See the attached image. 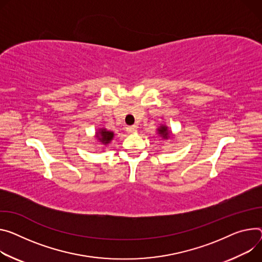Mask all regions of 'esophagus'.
I'll return each instance as SVG.
<instances>
[{"mask_svg": "<svg viewBox=\"0 0 262 262\" xmlns=\"http://www.w3.org/2000/svg\"><path fill=\"white\" fill-rule=\"evenodd\" d=\"M137 128H138L137 125H129L126 127V130L128 133H135V132H137Z\"/></svg>", "mask_w": 262, "mask_h": 262, "instance_id": "obj_1", "label": "esophagus"}]
</instances>
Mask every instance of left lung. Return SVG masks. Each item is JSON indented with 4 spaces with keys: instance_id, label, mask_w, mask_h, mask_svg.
<instances>
[{
    "instance_id": "left-lung-1",
    "label": "left lung",
    "mask_w": 262,
    "mask_h": 262,
    "mask_svg": "<svg viewBox=\"0 0 262 262\" xmlns=\"http://www.w3.org/2000/svg\"><path fill=\"white\" fill-rule=\"evenodd\" d=\"M158 130H159V134H160L164 139H167V135H168V133H167V127H166V126H161Z\"/></svg>"
}]
</instances>
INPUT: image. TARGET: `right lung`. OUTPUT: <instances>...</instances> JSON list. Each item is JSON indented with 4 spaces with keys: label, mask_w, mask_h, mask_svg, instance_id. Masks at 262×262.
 I'll list each match as a JSON object with an SVG mask.
<instances>
[{
    "label": "right lung",
    "mask_w": 262,
    "mask_h": 262,
    "mask_svg": "<svg viewBox=\"0 0 262 262\" xmlns=\"http://www.w3.org/2000/svg\"><path fill=\"white\" fill-rule=\"evenodd\" d=\"M99 134H100V137L99 136H97V137L99 138V140L102 142L103 144L110 143V142L113 139V137H114V134L112 132H107L105 129H101V132Z\"/></svg>",
    "instance_id": "right-lung-1"
}]
</instances>
